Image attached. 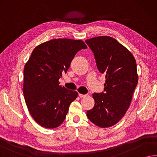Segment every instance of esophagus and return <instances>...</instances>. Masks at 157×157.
I'll list each match as a JSON object with an SVG mask.
<instances>
[{"label": "esophagus", "instance_id": "obj_1", "mask_svg": "<svg viewBox=\"0 0 157 157\" xmlns=\"http://www.w3.org/2000/svg\"><path fill=\"white\" fill-rule=\"evenodd\" d=\"M78 96L80 98H83V97H85L87 95H84V94H79Z\"/></svg>", "mask_w": 157, "mask_h": 157}]
</instances>
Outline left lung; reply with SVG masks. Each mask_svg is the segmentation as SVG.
Instances as JSON below:
<instances>
[{"mask_svg":"<svg viewBox=\"0 0 157 157\" xmlns=\"http://www.w3.org/2000/svg\"><path fill=\"white\" fill-rule=\"evenodd\" d=\"M85 42L106 78L105 92L92 94L95 105L87 116L95 125L108 128L124 116L131 105L138 82L137 63L132 53L113 37L98 36Z\"/></svg>","mask_w":157,"mask_h":157,"instance_id":"8db88e82","label":"left lung"}]
</instances>
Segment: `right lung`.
<instances>
[{
    "instance_id": "add662e5",
    "label": "right lung",
    "mask_w": 157,
    "mask_h": 157,
    "mask_svg": "<svg viewBox=\"0 0 157 157\" xmlns=\"http://www.w3.org/2000/svg\"><path fill=\"white\" fill-rule=\"evenodd\" d=\"M85 48L83 41L61 38L41 44L33 51L24 68L23 93L29 113L40 126L55 128L66 119L78 92L61 87L59 79L77 52Z\"/></svg>"
}]
</instances>
